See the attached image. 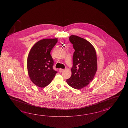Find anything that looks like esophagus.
Masks as SVG:
<instances>
[{"instance_id":"1","label":"esophagus","mask_w":128,"mask_h":128,"mask_svg":"<svg viewBox=\"0 0 128 128\" xmlns=\"http://www.w3.org/2000/svg\"><path fill=\"white\" fill-rule=\"evenodd\" d=\"M64 71V70L62 69V68H60V69L59 70V71H60V73Z\"/></svg>"}]
</instances>
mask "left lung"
I'll return each instance as SVG.
<instances>
[{
  "mask_svg": "<svg viewBox=\"0 0 128 128\" xmlns=\"http://www.w3.org/2000/svg\"><path fill=\"white\" fill-rule=\"evenodd\" d=\"M69 40L74 52L72 74L66 82L71 87L79 90L86 86L94 78L98 69L96 54L94 46L84 38L71 35Z\"/></svg>",
  "mask_w": 128,
  "mask_h": 128,
  "instance_id": "8db88e82",
  "label": "left lung"
}]
</instances>
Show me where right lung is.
Wrapping results in <instances>:
<instances>
[{
    "label": "right lung",
    "mask_w": 128,
    "mask_h": 128,
    "mask_svg": "<svg viewBox=\"0 0 128 128\" xmlns=\"http://www.w3.org/2000/svg\"><path fill=\"white\" fill-rule=\"evenodd\" d=\"M57 42V38L41 40L34 45L29 52L28 73L32 82L38 87L48 86L57 73L53 69L54 61L50 54Z\"/></svg>",
    "instance_id": "obj_1"
}]
</instances>
